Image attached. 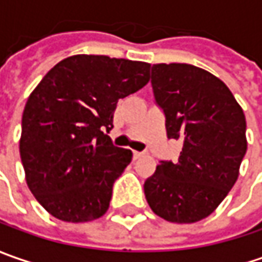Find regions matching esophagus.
<instances>
[{
    "mask_svg": "<svg viewBox=\"0 0 262 262\" xmlns=\"http://www.w3.org/2000/svg\"><path fill=\"white\" fill-rule=\"evenodd\" d=\"M144 156V153L143 151H134V159H140V157Z\"/></svg>",
    "mask_w": 262,
    "mask_h": 262,
    "instance_id": "esophagus-1",
    "label": "esophagus"
}]
</instances>
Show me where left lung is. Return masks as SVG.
I'll return each instance as SVG.
<instances>
[{"label": "left lung", "instance_id": "obj_1", "mask_svg": "<svg viewBox=\"0 0 262 262\" xmlns=\"http://www.w3.org/2000/svg\"><path fill=\"white\" fill-rule=\"evenodd\" d=\"M151 86L169 138L182 141L178 162H160L144 182L150 208L172 223L210 216L235 185L247 153V121L229 87L189 64H155Z\"/></svg>", "mask_w": 262, "mask_h": 262}]
</instances>
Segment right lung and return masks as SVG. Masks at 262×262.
I'll return each mask as SVG.
<instances>
[{"instance_id":"obj_1","label":"right lung","mask_w":262,"mask_h":262,"mask_svg":"<svg viewBox=\"0 0 262 262\" xmlns=\"http://www.w3.org/2000/svg\"><path fill=\"white\" fill-rule=\"evenodd\" d=\"M148 70L141 61L73 55L30 93L20 157L29 189L49 214L84 223L107 211L114 182L133 159L107 133L118 100L146 86Z\"/></svg>"}]
</instances>
